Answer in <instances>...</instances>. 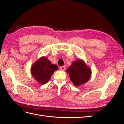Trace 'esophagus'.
Masks as SVG:
<instances>
[{
	"mask_svg": "<svg viewBox=\"0 0 124 124\" xmlns=\"http://www.w3.org/2000/svg\"><path fill=\"white\" fill-rule=\"evenodd\" d=\"M60 69H61L62 70H65L66 69V67L65 66H62L60 67Z\"/></svg>",
	"mask_w": 124,
	"mask_h": 124,
	"instance_id": "esophagus-1",
	"label": "esophagus"
}]
</instances>
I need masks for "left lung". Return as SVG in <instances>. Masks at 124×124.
I'll return each mask as SVG.
<instances>
[{
    "label": "left lung",
    "instance_id": "left-lung-1",
    "mask_svg": "<svg viewBox=\"0 0 124 124\" xmlns=\"http://www.w3.org/2000/svg\"><path fill=\"white\" fill-rule=\"evenodd\" d=\"M70 81L77 86L87 82L91 76L92 71L82 60H77L72 62L67 69Z\"/></svg>",
    "mask_w": 124,
    "mask_h": 124
}]
</instances>
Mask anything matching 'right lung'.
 Here are the masks:
<instances>
[{"instance_id": "1", "label": "right lung", "mask_w": 124, "mask_h": 124, "mask_svg": "<svg viewBox=\"0 0 124 124\" xmlns=\"http://www.w3.org/2000/svg\"><path fill=\"white\" fill-rule=\"evenodd\" d=\"M58 70L56 65L51 64L46 57H42L36 62L31 67V74L41 84H46L50 80L54 72Z\"/></svg>"}]
</instances>
